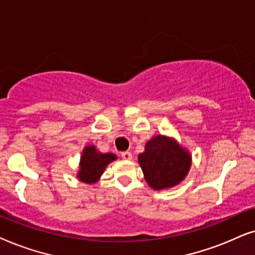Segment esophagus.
Returning a JSON list of instances; mask_svg holds the SVG:
<instances>
[{"instance_id": "34e87169", "label": "esophagus", "mask_w": 255, "mask_h": 255, "mask_svg": "<svg viewBox=\"0 0 255 255\" xmlns=\"http://www.w3.org/2000/svg\"><path fill=\"white\" fill-rule=\"evenodd\" d=\"M121 157L126 159V161H129V159H131V157H133V155H131L130 151H122Z\"/></svg>"}]
</instances>
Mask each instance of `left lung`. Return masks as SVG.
Instances as JSON below:
<instances>
[{"instance_id": "1", "label": "left lung", "mask_w": 255, "mask_h": 255, "mask_svg": "<svg viewBox=\"0 0 255 255\" xmlns=\"http://www.w3.org/2000/svg\"><path fill=\"white\" fill-rule=\"evenodd\" d=\"M144 178L154 190L169 189L181 183L191 167V155L174 138L156 135L138 155Z\"/></svg>"}]
</instances>
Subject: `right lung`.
<instances>
[{
	"label": "right lung",
	"instance_id": "right-lung-1",
	"mask_svg": "<svg viewBox=\"0 0 255 255\" xmlns=\"http://www.w3.org/2000/svg\"><path fill=\"white\" fill-rule=\"evenodd\" d=\"M115 159H117V155L112 152L103 154L97 150L96 145H86L80 157V168L77 177L79 178V181L87 184L97 183L107 165Z\"/></svg>",
	"mask_w": 255,
	"mask_h": 255
}]
</instances>
